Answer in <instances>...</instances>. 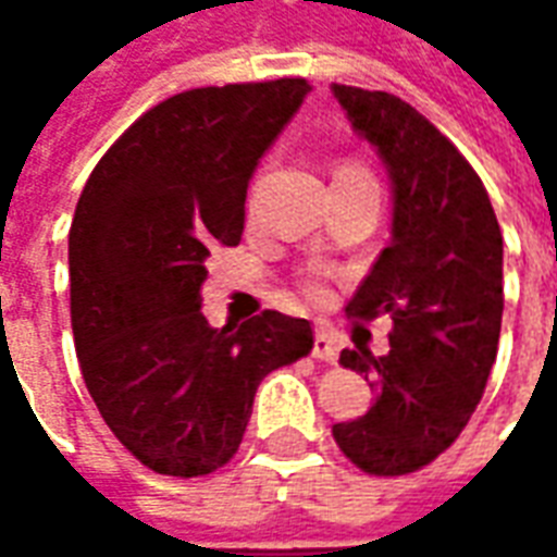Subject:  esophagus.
<instances>
[{
	"label": "esophagus",
	"mask_w": 557,
	"mask_h": 557,
	"mask_svg": "<svg viewBox=\"0 0 557 557\" xmlns=\"http://www.w3.org/2000/svg\"><path fill=\"white\" fill-rule=\"evenodd\" d=\"M313 355H315V358H319V361H325V363L337 361L339 343H337V337H334V331H327V327H322V331H315Z\"/></svg>",
	"instance_id": "esophagus-1"
}]
</instances>
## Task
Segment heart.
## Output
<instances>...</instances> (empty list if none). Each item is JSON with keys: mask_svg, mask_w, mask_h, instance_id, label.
Masks as SVG:
<instances>
[{"mask_svg": "<svg viewBox=\"0 0 557 557\" xmlns=\"http://www.w3.org/2000/svg\"><path fill=\"white\" fill-rule=\"evenodd\" d=\"M339 172H367V170H363V166H358V163H343V166H339ZM339 172H337V175H339ZM310 292H313V295H322V292H325L322 280H319V277L310 280Z\"/></svg>", "mask_w": 557, "mask_h": 557, "instance_id": "1", "label": "heart"}]
</instances>
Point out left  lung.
Instances as JSON below:
<instances>
[{
	"mask_svg": "<svg viewBox=\"0 0 557 557\" xmlns=\"http://www.w3.org/2000/svg\"><path fill=\"white\" fill-rule=\"evenodd\" d=\"M355 131L379 148L394 182V232L346 304L387 315L391 349L339 351L375 394L367 414L334 423V442L375 478L430 466L466 430L498 355L504 244L490 194L459 148L391 91L337 86Z\"/></svg>",
	"mask_w": 557,
	"mask_h": 557,
	"instance_id": "1",
	"label": "left lung"
}]
</instances>
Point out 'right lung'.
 <instances>
[{
    "label": "right lung",
    "mask_w": 557,
    "mask_h": 557,
    "mask_svg": "<svg viewBox=\"0 0 557 557\" xmlns=\"http://www.w3.org/2000/svg\"><path fill=\"white\" fill-rule=\"evenodd\" d=\"M304 77L172 95L115 139L71 235V327L95 406L139 462L202 478L230 462L259 382L307 358L313 327L277 310L202 315L208 256L235 247L256 163L301 107Z\"/></svg>",
    "instance_id": "add662e5"
}]
</instances>
